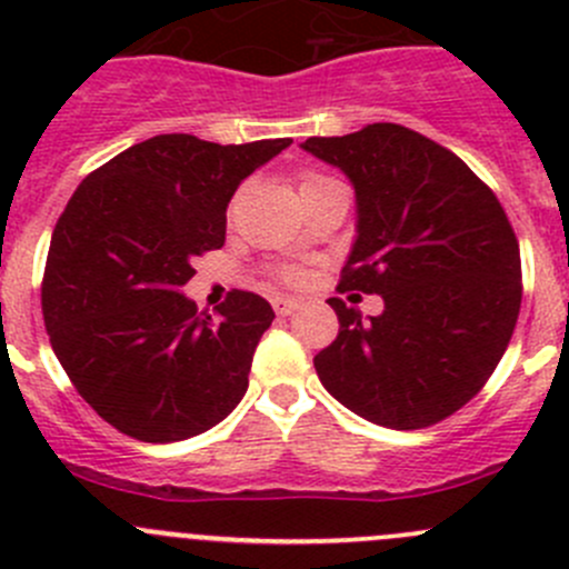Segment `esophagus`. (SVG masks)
Returning a JSON list of instances; mask_svg holds the SVG:
<instances>
[{
  "mask_svg": "<svg viewBox=\"0 0 569 569\" xmlns=\"http://www.w3.org/2000/svg\"><path fill=\"white\" fill-rule=\"evenodd\" d=\"M272 308H274V313H278V317H291V313L300 308V300H297V297H274Z\"/></svg>",
  "mask_w": 569,
  "mask_h": 569,
  "instance_id": "obj_1",
  "label": "esophagus"
}]
</instances>
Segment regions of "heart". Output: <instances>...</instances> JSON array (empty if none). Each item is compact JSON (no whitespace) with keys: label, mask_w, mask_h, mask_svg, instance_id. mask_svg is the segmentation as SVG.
<instances>
[{"label":"heart","mask_w":569,"mask_h":569,"mask_svg":"<svg viewBox=\"0 0 569 569\" xmlns=\"http://www.w3.org/2000/svg\"><path fill=\"white\" fill-rule=\"evenodd\" d=\"M319 181H325V176H317V173H308V176H302V181H300V189L302 187H311V183H319ZM300 269H295V267H289V269H283V278L286 280H300Z\"/></svg>","instance_id":"obj_1"}]
</instances>
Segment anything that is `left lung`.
<instances>
[{"instance_id":"obj_1","label":"left lung","mask_w":569,"mask_h":569,"mask_svg":"<svg viewBox=\"0 0 569 569\" xmlns=\"http://www.w3.org/2000/svg\"><path fill=\"white\" fill-rule=\"evenodd\" d=\"M352 181L358 237L338 291L380 295V317L330 297L321 386L388 429L443 421L485 388L520 313V248L492 189L449 148L399 123L308 137Z\"/></svg>"}]
</instances>
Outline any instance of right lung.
Here are the masks:
<instances>
[{
    "instance_id": "1",
    "label": "right lung",
    "mask_w": 569,
    "mask_h": 569,
    "mask_svg": "<svg viewBox=\"0 0 569 569\" xmlns=\"http://www.w3.org/2000/svg\"><path fill=\"white\" fill-rule=\"evenodd\" d=\"M289 146L159 134L93 170L68 200L40 289L46 332L79 396L118 432L176 443L242 401L272 306L237 289L211 319L181 286L194 256L226 244L239 183Z\"/></svg>"
}]
</instances>
